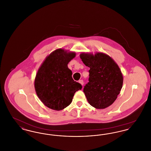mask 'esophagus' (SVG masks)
<instances>
[{"mask_svg":"<svg viewBox=\"0 0 151 151\" xmlns=\"http://www.w3.org/2000/svg\"><path fill=\"white\" fill-rule=\"evenodd\" d=\"M79 83L80 84H81L82 86L84 85V81H83V80H80L79 81Z\"/></svg>","mask_w":151,"mask_h":151,"instance_id":"1","label":"esophagus"}]
</instances>
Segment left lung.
<instances>
[{"label":"left lung","instance_id":"8db88e82","mask_svg":"<svg viewBox=\"0 0 151 151\" xmlns=\"http://www.w3.org/2000/svg\"><path fill=\"white\" fill-rule=\"evenodd\" d=\"M80 57L90 68L89 82L83 92L94 108L102 109L110 106L117 98L123 86V76L118 65L108 55L81 53Z\"/></svg>","mask_w":151,"mask_h":151}]
</instances>
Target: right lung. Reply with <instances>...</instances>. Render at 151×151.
<instances>
[{
  "label": "right lung",
  "mask_w": 151,
  "mask_h": 151,
  "mask_svg": "<svg viewBox=\"0 0 151 151\" xmlns=\"http://www.w3.org/2000/svg\"><path fill=\"white\" fill-rule=\"evenodd\" d=\"M76 53L59 49L52 52L38 70L35 88L38 98L50 109L60 110L72 102L75 93L81 85L72 79L68 63Z\"/></svg>",
  "instance_id": "add662e5"
}]
</instances>
